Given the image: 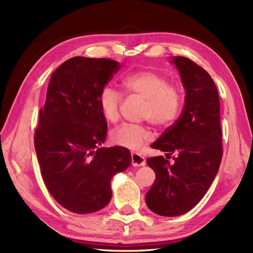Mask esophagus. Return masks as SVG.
I'll use <instances>...</instances> for the list:
<instances>
[{"label": "esophagus", "instance_id": "obj_1", "mask_svg": "<svg viewBox=\"0 0 253 253\" xmlns=\"http://www.w3.org/2000/svg\"><path fill=\"white\" fill-rule=\"evenodd\" d=\"M131 157H132V165L134 167H141L145 165V159L141 155H139L138 153H133Z\"/></svg>", "mask_w": 253, "mask_h": 253}]
</instances>
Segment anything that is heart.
I'll list each match as a JSON object with an SVG mask.
<instances>
[{"label": "heart", "mask_w": 253, "mask_h": 253, "mask_svg": "<svg viewBox=\"0 0 253 253\" xmlns=\"http://www.w3.org/2000/svg\"><path fill=\"white\" fill-rule=\"evenodd\" d=\"M122 86L126 93L144 100L141 118L149 120L153 126L166 128L177 119L181 97L178 89L173 86L165 76L152 71H141L129 74L122 79ZM99 104L104 119L115 124L120 118L121 95L105 86L99 97ZM150 128L141 125L124 124L111 133V141L118 147L129 150L139 149L152 139Z\"/></svg>", "instance_id": "1"}]
</instances>
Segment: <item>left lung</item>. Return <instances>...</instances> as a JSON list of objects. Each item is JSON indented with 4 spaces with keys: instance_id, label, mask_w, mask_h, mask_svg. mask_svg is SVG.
I'll return each instance as SVG.
<instances>
[{
    "instance_id": "8db88e82",
    "label": "left lung",
    "mask_w": 253,
    "mask_h": 253,
    "mask_svg": "<svg viewBox=\"0 0 253 253\" xmlns=\"http://www.w3.org/2000/svg\"><path fill=\"white\" fill-rule=\"evenodd\" d=\"M185 87L179 118L151 148L175 153L174 163L164 156L147 159L156 174L145 204L162 216H178L201 202L218 172L221 147L219 97L215 83L203 67L185 57H172Z\"/></svg>"
}]
</instances>
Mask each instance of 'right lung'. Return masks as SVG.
Returning <instances> with one entry per match:
<instances>
[{
    "label": "right lung",
    "mask_w": 253,
    "mask_h": 253,
    "mask_svg": "<svg viewBox=\"0 0 253 253\" xmlns=\"http://www.w3.org/2000/svg\"><path fill=\"white\" fill-rule=\"evenodd\" d=\"M120 67L111 59L74 57L52 73L48 83L35 149L49 193L74 213L104 208L112 198L113 176L131 164L127 149L100 148L108 124L99 97Z\"/></svg>",
    "instance_id": "add662e5"
}]
</instances>
